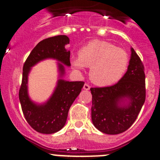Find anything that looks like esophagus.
Instances as JSON below:
<instances>
[{
	"label": "esophagus",
	"mask_w": 160,
	"mask_h": 160,
	"mask_svg": "<svg viewBox=\"0 0 160 160\" xmlns=\"http://www.w3.org/2000/svg\"><path fill=\"white\" fill-rule=\"evenodd\" d=\"M90 87L89 84H88V83H84V85H83V89L86 90H90Z\"/></svg>",
	"instance_id": "obj_1"
}]
</instances>
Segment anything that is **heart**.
I'll use <instances>...</instances> for the list:
<instances>
[{
	"mask_svg": "<svg viewBox=\"0 0 160 160\" xmlns=\"http://www.w3.org/2000/svg\"><path fill=\"white\" fill-rule=\"evenodd\" d=\"M79 56L71 59V65L77 72L90 67V78L98 86H109L118 81L126 72L128 56L125 49L110 42L92 40L82 46Z\"/></svg>",
	"mask_w": 160,
	"mask_h": 160,
	"instance_id": "1",
	"label": "heart"
}]
</instances>
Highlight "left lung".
Here are the masks:
<instances>
[{"label": "left lung", "instance_id": "left-lung-1", "mask_svg": "<svg viewBox=\"0 0 160 160\" xmlns=\"http://www.w3.org/2000/svg\"><path fill=\"white\" fill-rule=\"evenodd\" d=\"M131 52L128 70L117 83L90 88L92 122L103 133L117 135L128 129L146 101L144 66L133 48Z\"/></svg>", "mask_w": 160, "mask_h": 160}]
</instances>
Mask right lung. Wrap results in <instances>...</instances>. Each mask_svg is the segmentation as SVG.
I'll return each mask as SVG.
<instances>
[{"instance_id": "obj_1", "label": "right lung", "mask_w": 160, "mask_h": 160, "mask_svg": "<svg viewBox=\"0 0 160 160\" xmlns=\"http://www.w3.org/2000/svg\"><path fill=\"white\" fill-rule=\"evenodd\" d=\"M70 43L67 35L50 37L39 42L31 52L23 66L22 80L19 90V100L22 112L29 125L36 132L52 134L63 128L69 109L80 94L83 81H66L59 79L54 93L43 104H36L28 94V76L31 67L43 59H55L66 66H70V52L65 49ZM60 77L64 74V67L58 63Z\"/></svg>"}]
</instances>
